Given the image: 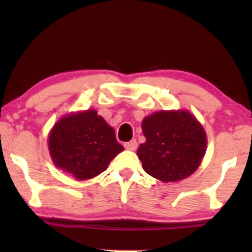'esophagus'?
Wrapping results in <instances>:
<instances>
[{
    "label": "esophagus",
    "mask_w": 252,
    "mask_h": 252,
    "mask_svg": "<svg viewBox=\"0 0 252 252\" xmlns=\"http://www.w3.org/2000/svg\"><path fill=\"white\" fill-rule=\"evenodd\" d=\"M124 147H125L127 150H130V151L136 150V148H137L136 140H132V141H129V142H126L125 144H124Z\"/></svg>",
    "instance_id": "1"
}]
</instances>
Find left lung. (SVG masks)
<instances>
[{
    "instance_id": "1",
    "label": "left lung",
    "mask_w": 252,
    "mask_h": 252,
    "mask_svg": "<svg viewBox=\"0 0 252 252\" xmlns=\"http://www.w3.org/2000/svg\"><path fill=\"white\" fill-rule=\"evenodd\" d=\"M146 142L136 155L143 170L164 182H177L197 170L206 150V134L188 110H160L142 122Z\"/></svg>"
}]
</instances>
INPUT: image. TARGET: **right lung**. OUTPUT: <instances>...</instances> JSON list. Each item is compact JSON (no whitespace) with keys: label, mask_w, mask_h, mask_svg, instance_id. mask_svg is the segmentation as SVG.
<instances>
[{"label":"right lung","mask_w":252,"mask_h":252,"mask_svg":"<svg viewBox=\"0 0 252 252\" xmlns=\"http://www.w3.org/2000/svg\"><path fill=\"white\" fill-rule=\"evenodd\" d=\"M48 148L55 166L81 181L104 172L124 150L115 129L93 109L62 117L50 130Z\"/></svg>","instance_id":"right-lung-1"}]
</instances>
